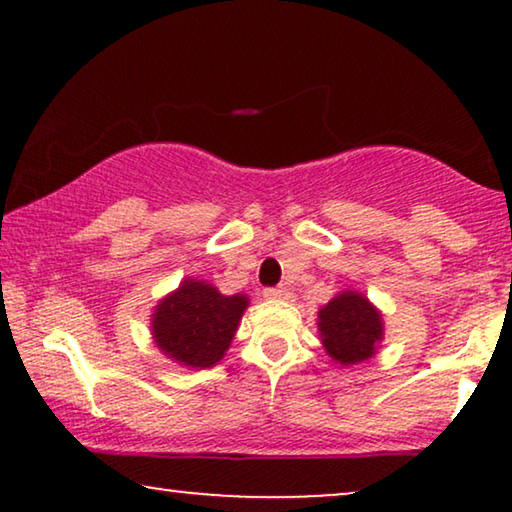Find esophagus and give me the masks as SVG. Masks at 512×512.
Masks as SVG:
<instances>
[{
	"mask_svg": "<svg viewBox=\"0 0 512 512\" xmlns=\"http://www.w3.org/2000/svg\"><path fill=\"white\" fill-rule=\"evenodd\" d=\"M263 298H268V300H286V298H289V289H284V286H275V289H265L263 291Z\"/></svg>",
	"mask_w": 512,
	"mask_h": 512,
	"instance_id": "esophagus-1",
	"label": "esophagus"
}]
</instances>
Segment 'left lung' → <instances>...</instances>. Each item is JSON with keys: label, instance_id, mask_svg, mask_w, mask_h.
Returning a JSON list of instances; mask_svg holds the SVG:
<instances>
[{"label": "left lung", "instance_id": "8db88e82", "mask_svg": "<svg viewBox=\"0 0 512 512\" xmlns=\"http://www.w3.org/2000/svg\"><path fill=\"white\" fill-rule=\"evenodd\" d=\"M317 326L326 354L340 366L368 361L384 335L382 314L359 291H342L321 307Z\"/></svg>", "mask_w": 512, "mask_h": 512}]
</instances>
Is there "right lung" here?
<instances>
[{
  "label": "right lung",
  "instance_id": "obj_1",
  "mask_svg": "<svg viewBox=\"0 0 512 512\" xmlns=\"http://www.w3.org/2000/svg\"><path fill=\"white\" fill-rule=\"evenodd\" d=\"M247 307L244 293L223 296L212 284L184 279L153 310V340L167 359L181 366L212 368L233 342Z\"/></svg>",
  "mask_w": 512,
  "mask_h": 512
}]
</instances>
